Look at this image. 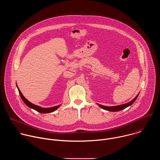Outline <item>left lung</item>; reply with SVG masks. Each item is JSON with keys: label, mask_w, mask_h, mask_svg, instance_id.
<instances>
[{"label": "left lung", "mask_w": 160, "mask_h": 160, "mask_svg": "<svg viewBox=\"0 0 160 160\" xmlns=\"http://www.w3.org/2000/svg\"><path fill=\"white\" fill-rule=\"evenodd\" d=\"M139 93L136 96V97L132 99L131 101H130L129 102H127V103H125V104H121V105H118V106H103V105H101V104H97L102 109H105L106 111H112V112H115V111H121L122 109H125L126 108L131 106L135 101V100L137 99V98H138V97L139 96Z\"/></svg>", "instance_id": "8db88e82"}]
</instances>
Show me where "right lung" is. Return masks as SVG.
Here are the masks:
<instances>
[{"instance_id":"add662e5","label":"right lung","mask_w":160,"mask_h":160,"mask_svg":"<svg viewBox=\"0 0 160 160\" xmlns=\"http://www.w3.org/2000/svg\"><path fill=\"white\" fill-rule=\"evenodd\" d=\"M16 87L18 89V91H19V96L21 98V99L22 100V101L24 102V103L28 106L30 108H32V109H35V111L40 112V113H49V112H54V111H56V109H58L60 106H61V104L60 105H58V106H54V107H51V108H42V107H40L39 106H37V105H35L32 102H30L28 100H27L25 97L22 94L21 92L20 91L19 88H18V85H17V83H16Z\"/></svg>"}]
</instances>
